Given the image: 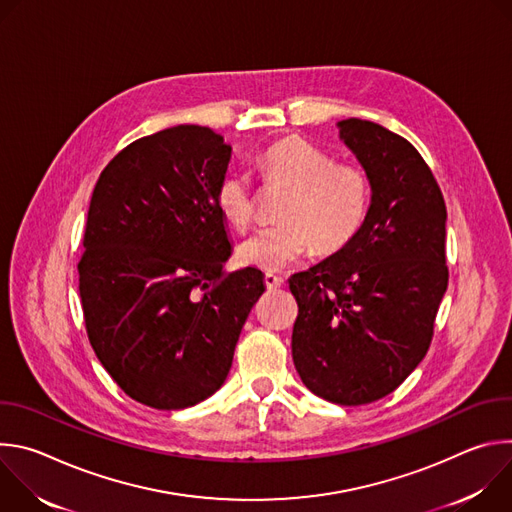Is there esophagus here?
Instances as JSON below:
<instances>
[{
  "mask_svg": "<svg viewBox=\"0 0 512 512\" xmlns=\"http://www.w3.org/2000/svg\"><path fill=\"white\" fill-rule=\"evenodd\" d=\"M265 285H267V289H277L283 285V277L275 275V273H265Z\"/></svg>",
  "mask_w": 512,
  "mask_h": 512,
  "instance_id": "34e87169",
  "label": "esophagus"
}]
</instances>
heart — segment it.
I'll return each instance as SVG.
<instances>
[{"label":"heart","mask_w":512,"mask_h":512,"mask_svg":"<svg viewBox=\"0 0 512 512\" xmlns=\"http://www.w3.org/2000/svg\"><path fill=\"white\" fill-rule=\"evenodd\" d=\"M267 184H281L289 194L279 225L255 231L239 245L247 265L279 271L298 261L310 245L318 253L344 249L362 229L371 208L367 172L334 158L300 135L275 139L259 158ZM216 206L235 229L245 231L255 214V194L247 176L231 174L216 190Z\"/></svg>","instance_id":"heart-1"}]
</instances>
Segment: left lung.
I'll list each match as a JSON object with an SVG mask.
<instances>
[{"label": "left lung", "mask_w": 512, "mask_h": 512, "mask_svg": "<svg viewBox=\"0 0 512 512\" xmlns=\"http://www.w3.org/2000/svg\"><path fill=\"white\" fill-rule=\"evenodd\" d=\"M371 182V208L338 253L289 277L291 354L304 385L336 405L393 393L423 360L448 289L446 202L413 145L364 119L338 123Z\"/></svg>", "instance_id": "left-lung-1"}]
</instances>
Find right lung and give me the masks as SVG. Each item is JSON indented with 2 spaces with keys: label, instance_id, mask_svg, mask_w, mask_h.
<instances>
[{
  "label": "right lung",
  "instance_id": "add662e5",
  "mask_svg": "<svg viewBox=\"0 0 512 512\" xmlns=\"http://www.w3.org/2000/svg\"><path fill=\"white\" fill-rule=\"evenodd\" d=\"M229 162L221 135L178 125L129 143L93 190L79 261L87 336L123 393L154 409L221 389L265 291L255 267L223 273L216 190Z\"/></svg>",
  "mask_w": 512,
  "mask_h": 512
}]
</instances>
